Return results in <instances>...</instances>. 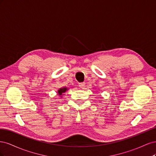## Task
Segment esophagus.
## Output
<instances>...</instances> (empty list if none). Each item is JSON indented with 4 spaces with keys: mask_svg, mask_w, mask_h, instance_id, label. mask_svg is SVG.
<instances>
[{
    "mask_svg": "<svg viewBox=\"0 0 156 156\" xmlns=\"http://www.w3.org/2000/svg\"><path fill=\"white\" fill-rule=\"evenodd\" d=\"M85 84H86L85 83H79V87L80 88L83 89L84 87H85Z\"/></svg>",
    "mask_w": 156,
    "mask_h": 156,
    "instance_id": "1",
    "label": "esophagus"
}]
</instances>
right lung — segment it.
Instances as JSON below:
<instances>
[{
	"label": "right lung",
	"mask_w": 156,
	"mask_h": 156,
	"mask_svg": "<svg viewBox=\"0 0 156 156\" xmlns=\"http://www.w3.org/2000/svg\"><path fill=\"white\" fill-rule=\"evenodd\" d=\"M69 88L67 87H62V88H60L59 90H58L57 91V94L58 95L60 96V98H62V96H64V94L66 92L67 90H68Z\"/></svg>",
	"instance_id": "add662e5"
}]
</instances>
